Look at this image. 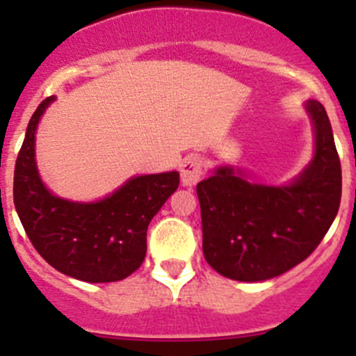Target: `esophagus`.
Returning <instances> with one entry per match:
<instances>
[{
	"label": "esophagus",
	"mask_w": 356,
	"mask_h": 356,
	"mask_svg": "<svg viewBox=\"0 0 356 356\" xmlns=\"http://www.w3.org/2000/svg\"><path fill=\"white\" fill-rule=\"evenodd\" d=\"M204 174V161L200 156L191 155L184 158L181 165V182L186 188H193L198 184L201 175Z\"/></svg>",
	"instance_id": "34e87169"
}]
</instances>
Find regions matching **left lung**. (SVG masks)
<instances>
[{
	"instance_id": "left-lung-1",
	"label": "left lung",
	"mask_w": 356,
	"mask_h": 356,
	"mask_svg": "<svg viewBox=\"0 0 356 356\" xmlns=\"http://www.w3.org/2000/svg\"><path fill=\"white\" fill-rule=\"evenodd\" d=\"M315 134L310 163L286 186L251 182L243 170L218 167L196 186L203 254L213 270L234 281L277 277L308 258L336 218L341 161L322 103L305 105Z\"/></svg>"
}]
</instances>
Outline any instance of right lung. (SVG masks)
<instances>
[{"label": "right lung", "instance_id": "right-lung-1", "mask_svg": "<svg viewBox=\"0 0 356 356\" xmlns=\"http://www.w3.org/2000/svg\"><path fill=\"white\" fill-rule=\"evenodd\" d=\"M53 102L55 96L46 98L27 125L13 177L15 210L32 246L53 268L84 282L122 281L141 267L148 225L179 188V172L136 175L91 203L58 198L35 165V129Z\"/></svg>", "mask_w": 356, "mask_h": 356}]
</instances>
